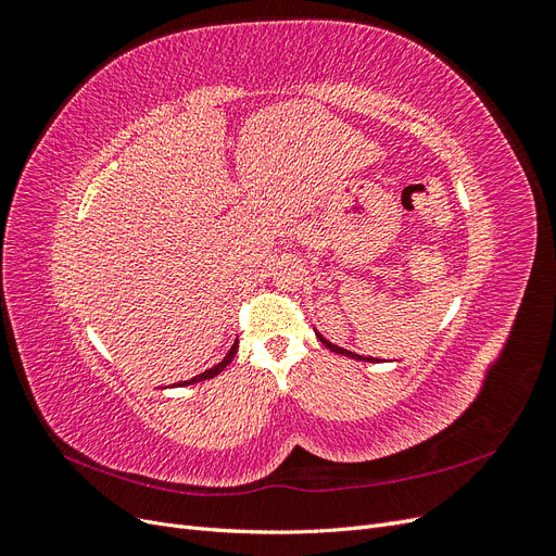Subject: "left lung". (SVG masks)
<instances>
[{
    "instance_id": "1",
    "label": "left lung",
    "mask_w": 556,
    "mask_h": 556,
    "mask_svg": "<svg viewBox=\"0 0 556 556\" xmlns=\"http://www.w3.org/2000/svg\"><path fill=\"white\" fill-rule=\"evenodd\" d=\"M315 336H317L319 341H323V345H325V348H329L331 352H336V355H345V357H350V359H357V362H374V364L378 362L376 357H362V355H357V352H350V350H345V348H341V345H333V343H331V341H327L325 336L319 333V331H315Z\"/></svg>"
}]
</instances>
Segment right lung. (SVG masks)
I'll return each mask as SVG.
<instances>
[{"label":"right lung","instance_id":"right-lung-1","mask_svg":"<svg viewBox=\"0 0 556 556\" xmlns=\"http://www.w3.org/2000/svg\"><path fill=\"white\" fill-rule=\"evenodd\" d=\"M237 350H239V339L233 341V345L229 348V352L225 355V359L223 362H217L215 366H211V368H206L204 374H199V376H194V378H190V380H182V382H176V384H172V387H188V384H194V382H201V380H208V378H215L217 374H223L225 368L231 364V359H233V355H237Z\"/></svg>","mask_w":556,"mask_h":556}]
</instances>
